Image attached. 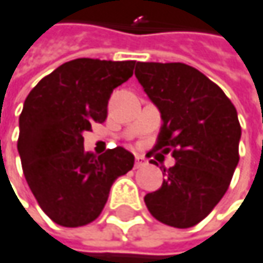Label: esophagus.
Returning <instances> with one entry per match:
<instances>
[{
  "label": "esophagus",
  "instance_id": "34e87169",
  "mask_svg": "<svg viewBox=\"0 0 263 263\" xmlns=\"http://www.w3.org/2000/svg\"><path fill=\"white\" fill-rule=\"evenodd\" d=\"M146 165V159L143 156H135V168H143Z\"/></svg>",
  "mask_w": 263,
  "mask_h": 263
}]
</instances>
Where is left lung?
I'll use <instances>...</instances> for the list:
<instances>
[{"label": "left lung", "mask_w": 263, "mask_h": 263, "mask_svg": "<svg viewBox=\"0 0 263 263\" xmlns=\"http://www.w3.org/2000/svg\"><path fill=\"white\" fill-rule=\"evenodd\" d=\"M135 77L162 117L155 150L176 159L144 202L162 223L195 226L223 198L238 165L237 110L207 76L181 62H137Z\"/></svg>", "instance_id": "obj_1"}]
</instances>
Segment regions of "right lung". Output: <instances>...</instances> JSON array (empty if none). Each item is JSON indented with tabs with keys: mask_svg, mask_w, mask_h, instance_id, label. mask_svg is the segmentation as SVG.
I'll return each instance as SVG.
<instances>
[{
	"mask_svg": "<svg viewBox=\"0 0 263 263\" xmlns=\"http://www.w3.org/2000/svg\"><path fill=\"white\" fill-rule=\"evenodd\" d=\"M135 61L79 58L43 77L19 117L17 150L26 183L54 223L77 228L93 222L115 180L134 166L123 147L95 156L83 132L107 119L113 89L134 72Z\"/></svg>",
	"mask_w": 263,
	"mask_h": 263,
	"instance_id": "right-lung-1",
	"label": "right lung"
}]
</instances>
